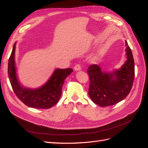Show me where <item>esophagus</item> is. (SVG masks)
I'll list each match as a JSON object with an SVG mask.
<instances>
[{
	"mask_svg": "<svg viewBox=\"0 0 148 148\" xmlns=\"http://www.w3.org/2000/svg\"><path fill=\"white\" fill-rule=\"evenodd\" d=\"M74 69L75 71H79L80 70H81V65H80L79 64L76 65L74 67Z\"/></svg>",
	"mask_w": 148,
	"mask_h": 148,
	"instance_id": "esophagus-1",
	"label": "esophagus"
}]
</instances>
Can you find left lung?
I'll return each instance as SVG.
<instances>
[{"label": "left lung", "mask_w": 148, "mask_h": 148, "mask_svg": "<svg viewBox=\"0 0 148 148\" xmlns=\"http://www.w3.org/2000/svg\"><path fill=\"white\" fill-rule=\"evenodd\" d=\"M126 58L119 69L107 72L97 65L89 66V96L95 104L107 107L123 100L131 91L135 77V64L131 49L125 41Z\"/></svg>", "instance_id": "1"}]
</instances>
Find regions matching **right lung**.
<instances>
[{
  "label": "right lung",
  "instance_id": "obj_1",
  "mask_svg": "<svg viewBox=\"0 0 148 148\" xmlns=\"http://www.w3.org/2000/svg\"><path fill=\"white\" fill-rule=\"evenodd\" d=\"M16 44L13 45L8 64V75L13 90L21 102L29 107L49 109L56 105L62 95L65 78L72 73L71 69H56L47 82L38 88L25 87L17 77L15 61Z\"/></svg>",
  "mask_w": 148,
  "mask_h": 148
}]
</instances>
